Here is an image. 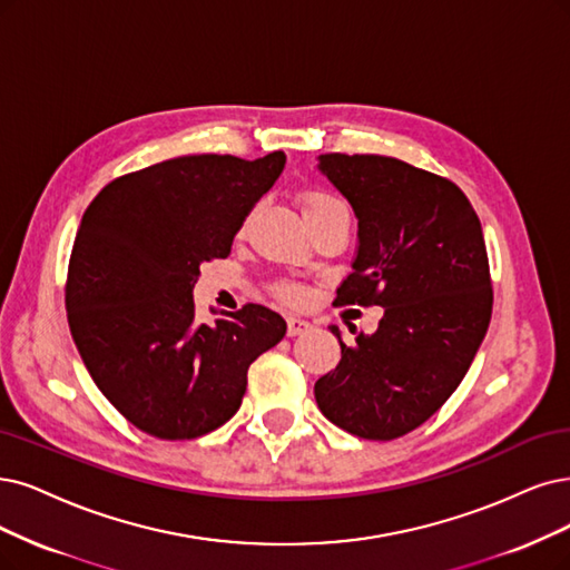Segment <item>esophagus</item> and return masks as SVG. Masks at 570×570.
Instances as JSON below:
<instances>
[{"label":"esophagus","mask_w":570,"mask_h":570,"mask_svg":"<svg viewBox=\"0 0 570 570\" xmlns=\"http://www.w3.org/2000/svg\"><path fill=\"white\" fill-rule=\"evenodd\" d=\"M286 324H288V335H291V338H296V335L307 333V331L312 328V324L305 322V320H301V317H288Z\"/></svg>","instance_id":"obj_1"}]
</instances>
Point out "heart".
Returning a JSON list of instances; mask_svg holds the SVG:
<instances>
[{"label": "heart", "instance_id": "heart-1", "mask_svg": "<svg viewBox=\"0 0 570 570\" xmlns=\"http://www.w3.org/2000/svg\"><path fill=\"white\" fill-rule=\"evenodd\" d=\"M301 204H303V214H317V210L331 208V206H341L343 202H338L335 197L320 193V189H307V193L301 195ZM274 293L286 303H301L305 298V293L301 286L296 284H277L274 286Z\"/></svg>", "mask_w": 570, "mask_h": 570}]
</instances>
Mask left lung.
Instances as JSON below:
<instances>
[{
	"label": "left lung",
	"instance_id": "8db88e82",
	"mask_svg": "<svg viewBox=\"0 0 570 570\" xmlns=\"http://www.w3.org/2000/svg\"><path fill=\"white\" fill-rule=\"evenodd\" d=\"M360 220L352 274L335 305H381L373 335L341 341V364L314 385L322 413L373 441L404 436L462 383L489 331L493 288L470 199L449 178L381 155L320 157Z\"/></svg>",
	"mask_w": 570,
	"mask_h": 570
}]
</instances>
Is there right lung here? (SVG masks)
<instances>
[{
    "label": "right lung",
    "instance_id": "right-lung-1",
    "mask_svg": "<svg viewBox=\"0 0 570 570\" xmlns=\"http://www.w3.org/2000/svg\"><path fill=\"white\" fill-rule=\"evenodd\" d=\"M261 159L187 155L105 185L77 229L66 307L98 390L138 430L197 439L242 406L248 366L286 322L263 305L195 314L199 265L227 258L250 208L284 171Z\"/></svg>",
    "mask_w": 570,
    "mask_h": 570
}]
</instances>
